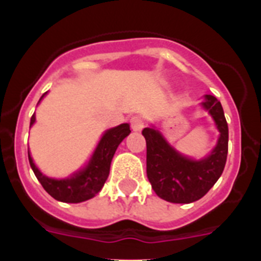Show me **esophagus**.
<instances>
[{"instance_id": "obj_1", "label": "esophagus", "mask_w": 261, "mask_h": 261, "mask_svg": "<svg viewBox=\"0 0 261 261\" xmlns=\"http://www.w3.org/2000/svg\"><path fill=\"white\" fill-rule=\"evenodd\" d=\"M145 125V121L140 115H135V116L130 117V126L135 132H140Z\"/></svg>"}]
</instances>
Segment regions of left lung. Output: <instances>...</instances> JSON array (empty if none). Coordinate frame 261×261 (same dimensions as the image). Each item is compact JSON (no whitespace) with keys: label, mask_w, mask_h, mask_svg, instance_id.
Here are the masks:
<instances>
[{"label":"left lung","mask_w":261,"mask_h":261,"mask_svg":"<svg viewBox=\"0 0 261 261\" xmlns=\"http://www.w3.org/2000/svg\"><path fill=\"white\" fill-rule=\"evenodd\" d=\"M216 121L220 138L211 155L201 161L183 156L153 128L142 130L146 140V174L154 192L168 202L190 204L208 193L222 175L229 149V126L216 96L205 95L201 103Z\"/></svg>","instance_id":"obj_1"}]
</instances>
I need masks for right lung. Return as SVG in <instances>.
Segmentation results:
<instances>
[{"label": "right lung", "mask_w": 261, "mask_h": 261, "mask_svg": "<svg viewBox=\"0 0 261 261\" xmlns=\"http://www.w3.org/2000/svg\"><path fill=\"white\" fill-rule=\"evenodd\" d=\"M45 94H43L41 98ZM34 123H35V114L32 115L30 125H32ZM129 133H130L129 124H121L116 128L108 129L103 135L102 140L99 141L89 165L82 171L77 172L69 179L57 180V179H50L41 174L32 161L29 151L30 166L43 188L52 196L53 199L62 202H73V204L86 201V200L94 197L103 188L108 174H110L111 161L114 158L115 151L120 142L123 141Z\"/></svg>", "instance_id": "add662e5"}]
</instances>
